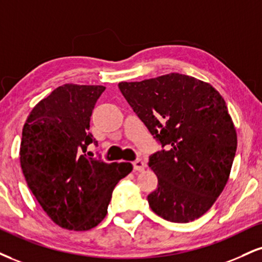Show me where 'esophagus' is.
Segmentation results:
<instances>
[{
    "instance_id": "34e87169",
    "label": "esophagus",
    "mask_w": 262,
    "mask_h": 262,
    "mask_svg": "<svg viewBox=\"0 0 262 262\" xmlns=\"http://www.w3.org/2000/svg\"><path fill=\"white\" fill-rule=\"evenodd\" d=\"M133 168L135 172H141L144 171L145 168V163L141 161V160H135V161L133 162Z\"/></svg>"
}]
</instances>
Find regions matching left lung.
I'll list each match as a JSON object with an SVG mask.
<instances>
[{"mask_svg":"<svg viewBox=\"0 0 262 262\" xmlns=\"http://www.w3.org/2000/svg\"><path fill=\"white\" fill-rule=\"evenodd\" d=\"M118 86L165 147L149 160L157 176V189L147 195L151 210L176 223L198 220L225 189L237 150V132L221 94L179 73Z\"/></svg>","mask_w":262,"mask_h":262,"instance_id":"obj_1","label":"left lung"}]
</instances>
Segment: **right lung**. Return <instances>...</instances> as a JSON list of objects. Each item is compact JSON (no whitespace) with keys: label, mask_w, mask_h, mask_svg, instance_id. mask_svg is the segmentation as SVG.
Segmentation results:
<instances>
[{"label":"right lung","mask_w":262,"mask_h":262,"mask_svg":"<svg viewBox=\"0 0 262 262\" xmlns=\"http://www.w3.org/2000/svg\"><path fill=\"white\" fill-rule=\"evenodd\" d=\"M102 85L64 84L36 103L21 133L19 159L27 184L56 225L89 231L105 219L116 184L130 162L106 163L85 155Z\"/></svg>","instance_id":"1"}]
</instances>
